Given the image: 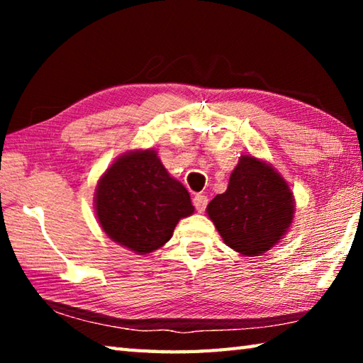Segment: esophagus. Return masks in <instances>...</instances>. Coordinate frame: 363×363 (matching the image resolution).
Returning a JSON list of instances; mask_svg holds the SVG:
<instances>
[{"label": "esophagus", "mask_w": 363, "mask_h": 363, "mask_svg": "<svg viewBox=\"0 0 363 363\" xmlns=\"http://www.w3.org/2000/svg\"><path fill=\"white\" fill-rule=\"evenodd\" d=\"M194 205L196 208V211L199 213H203L206 210V205H208V196L206 195H195L194 196Z\"/></svg>", "instance_id": "obj_1"}]
</instances>
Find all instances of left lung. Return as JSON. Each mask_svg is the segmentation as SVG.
I'll use <instances>...</instances> for the list:
<instances>
[{
	"label": "left lung",
	"mask_w": 363,
	"mask_h": 363,
	"mask_svg": "<svg viewBox=\"0 0 363 363\" xmlns=\"http://www.w3.org/2000/svg\"><path fill=\"white\" fill-rule=\"evenodd\" d=\"M206 213L224 243L243 256H261L284 238L294 218V196L277 169L242 155L229 186Z\"/></svg>",
	"instance_id": "8db88e82"
}]
</instances>
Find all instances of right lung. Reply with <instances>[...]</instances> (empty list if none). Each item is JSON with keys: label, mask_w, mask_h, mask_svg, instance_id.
<instances>
[{"label": "right lung", "mask_w": 363, "mask_h": 363, "mask_svg": "<svg viewBox=\"0 0 363 363\" xmlns=\"http://www.w3.org/2000/svg\"><path fill=\"white\" fill-rule=\"evenodd\" d=\"M94 208L107 237L138 255L162 248L195 210L187 189L152 149L131 150L110 164L97 182Z\"/></svg>", "instance_id": "add662e5"}]
</instances>
